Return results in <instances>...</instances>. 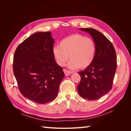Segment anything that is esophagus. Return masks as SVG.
<instances>
[{
	"label": "esophagus",
	"instance_id": "34e87169",
	"mask_svg": "<svg viewBox=\"0 0 131 131\" xmlns=\"http://www.w3.org/2000/svg\"><path fill=\"white\" fill-rule=\"evenodd\" d=\"M63 72H64L66 76H69V75L71 74H72L73 72H71V71L70 70H67V69H64L63 70Z\"/></svg>",
	"mask_w": 131,
	"mask_h": 131
}]
</instances>
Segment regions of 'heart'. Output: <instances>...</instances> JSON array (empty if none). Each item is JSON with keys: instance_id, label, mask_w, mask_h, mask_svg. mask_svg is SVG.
<instances>
[{"instance_id": "b5f03b06", "label": "heart", "mask_w": 131, "mask_h": 131, "mask_svg": "<svg viewBox=\"0 0 131 131\" xmlns=\"http://www.w3.org/2000/svg\"><path fill=\"white\" fill-rule=\"evenodd\" d=\"M96 51V45L92 39L75 34L63 39L59 46L53 47V54L59 66H64L69 57V68L85 69L92 64Z\"/></svg>"}]
</instances>
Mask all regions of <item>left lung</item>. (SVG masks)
<instances>
[{
	"label": "left lung",
	"mask_w": 131,
	"mask_h": 131,
	"mask_svg": "<svg viewBox=\"0 0 131 131\" xmlns=\"http://www.w3.org/2000/svg\"><path fill=\"white\" fill-rule=\"evenodd\" d=\"M89 33L96 47L93 62L78 74L81 80L77 88L79 95L89 100H96L112 88L116 70L115 50L112 43L102 33L92 28H80Z\"/></svg>",
	"instance_id": "left-lung-1"
}]
</instances>
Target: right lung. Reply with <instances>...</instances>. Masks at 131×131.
Segmentation results:
<instances>
[{
  "label": "right lung",
  "instance_id": "1",
  "mask_svg": "<svg viewBox=\"0 0 131 131\" xmlns=\"http://www.w3.org/2000/svg\"><path fill=\"white\" fill-rule=\"evenodd\" d=\"M54 41L50 31L35 33L20 43L14 54L13 71L19 91L39 104L56 98L64 77L63 68L54 60Z\"/></svg>",
  "mask_w": 131,
  "mask_h": 131
}]
</instances>
